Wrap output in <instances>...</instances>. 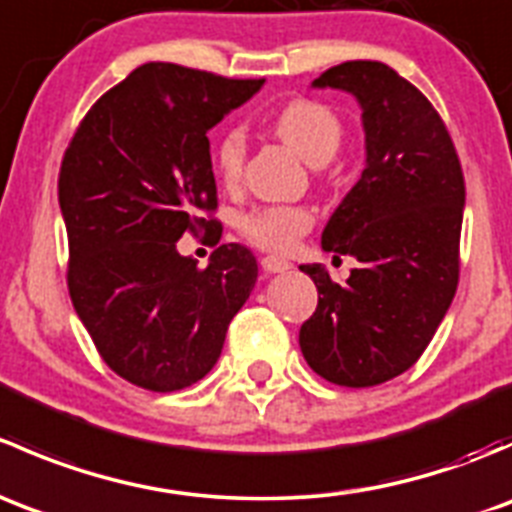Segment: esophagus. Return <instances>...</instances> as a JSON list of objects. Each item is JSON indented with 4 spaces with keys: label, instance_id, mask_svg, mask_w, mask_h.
<instances>
[{
    "label": "esophagus",
    "instance_id": "obj_1",
    "mask_svg": "<svg viewBox=\"0 0 512 512\" xmlns=\"http://www.w3.org/2000/svg\"><path fill=\"white\" fill-rule=\"evenodd\" d=\"M262 270L270 272V275H282V272L292 270V265H289L285 257L267 255V257H262Z\"/></svg>",
    "mask_w": 512,
    "mask_h": 512
}]
</instances>
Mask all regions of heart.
<instances>
[{
  "label": "heart",
  "instance_id": "obj_1",
  "mask_svg": "<svg viewBox=\"0 0 512 512\" xmlns=\"http://www.w3.org/2000/svg\"><path fill=\"white\" fill-rule=\"evenodd\" d=\"M272 128L307 163L324 165L334 158L344 138L337 113L312 98H294L272 116ZM213 165L225 185H235L245 165V133L230 126L213 148ZM312 227V213L299 205H265L242 215L240 232L247 242L270 252H289Z\"/></svg>",
  "mask_w": 512,
  "mask_h": 512
}]
</instances>
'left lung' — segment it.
Returning a JSON list of instances; mask_svg holds the SVG:
<instances>
[{
    "instance_id": "obj_1",
    "label": "left lung",
    "mask_w": 512,
    "mask_h": 512,
    "mask_svg": "<svg viewBox=\"0 0 512 512\" xmlns=\"http://www.w3.org/2000/svg\"><path fill=\"white\" fill-rule=\"evenodd\" d=\"M312 86L359 101L366 168L322 232L324 250L359 267L337 285L299 265L319 292L299 347L322 379L364 389L411 369L451 307L466 183L446 123L391 66L344 61Z\"/></svg>"
}]
</instances>
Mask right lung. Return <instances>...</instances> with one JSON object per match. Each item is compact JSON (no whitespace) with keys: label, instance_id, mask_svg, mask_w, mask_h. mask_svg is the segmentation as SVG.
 Masks as SVG:
<instances>
[{"label":"right lung","instance_id":"1","mask_svg":"<svg viewBox=\"0 0 512 512\" xmlns=\"http://www.w3.org/2000/svg\"><path fill=\"white\" fill-rule=\"evenodd\" d=\"M262 84L143 64L89 108L61 160L71 302L103 361L141 389L203 379L257 282L237 242L203 270L175 245L203 227L220 242L223 225L203 218L218 208L208 131Z\"/></svg>","mask_w":512,"mask_h":512}]
</instances>
